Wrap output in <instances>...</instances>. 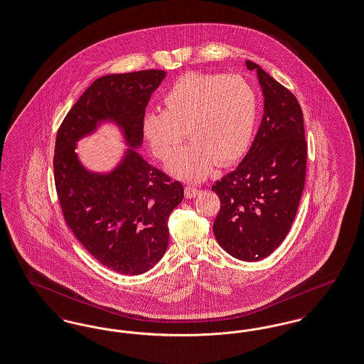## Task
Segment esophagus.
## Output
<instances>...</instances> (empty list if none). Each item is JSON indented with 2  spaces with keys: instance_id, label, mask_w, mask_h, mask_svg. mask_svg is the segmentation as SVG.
<instances>
[{
  "instance_id": "1",
  "label": "esophagus",
  "mask_w": 364,
  "mask_h": 364,
  "mask_svg": "<svg viewBox=\"0 0 364 364\" xmlns=\"http://www.w3.org/2000/svg\"><path fill=\"white\" fill-rule=\"evenodd\" d=\"M199 192H200L199 189L196 188V187H192V186H187L186 189H184V193H186V198H187V199L195 198Z\"/></svg>"
}]
</instances>
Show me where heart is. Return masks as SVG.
<instances>
[{"instance_id":"1","label":"heart","mask_w":364,"mask_h":364,"mask_svg":"<svg viewBox=\"0 0 364 364\" xmlns=\"http://www.w3.org/2000/svg\"><path fill=\"white\" fill-rule=\"evenodd\" d=\"M164 109L149 111L142 135L160 160L168 161L183 139V147L166 166L171 175L200 181L214 165L244 156L256 124L255 90L238 74H186L164 95Z\"/></svg>"}]
</instances>
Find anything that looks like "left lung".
Listing matches in <instances>:
<instances>
[{"instance_id":"1","label":"left lung","mask_w":364,"mask_h":364,"mask_svg":"<svg viewBox=\"0 0 364 364\" xmlns=\"http://www.w3.org/2000/svg\"><path fill=\"white\" fill-rule=\"evenodd\" d=\"M247 66L257 73L264 115L244 160L213 186L220 200L213 230L230 256L259 262L290 230L305 187L307 146L295 96L255 62Z\"/></svg>"}]
</instances>
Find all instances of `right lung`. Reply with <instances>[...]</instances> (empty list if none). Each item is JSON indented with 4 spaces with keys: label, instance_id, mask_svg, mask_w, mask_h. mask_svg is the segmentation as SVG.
I'll return each mask as SVG.
<instances>
[{
    "label": "right lung",
    "instance_id": "right-lung-1",
    "mask_svg": "<svg viewBox=\"0 0 364 364\" xmlns=\"http://www.w3.org/2000/svg\"><path fill=\"white\" fill-rule=\"evenodd\" d=\"M164 70L107 74L92 82L63 119L55 141L54 180L68 226L104 267L139 275L166 252L168 218L184 188L139 154L142 119ZM104 125L115 127L127 146L116 166L92 171L77 142Z\"/></svg>",
    "mask_w": 364,
    "mask_h": 364
}]
</instances>
